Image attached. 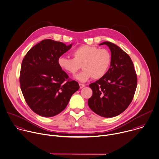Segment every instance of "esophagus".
Wrapping results in <instances>:
<instances>
[{"mask_svg":"<svg viewBox=\"0 0 159 159\" xmlns=\"http://www.w3.org/2000/svg\"><path fill=\"white\" fill-rule=\"evenodd\" d=\"M79 85H80V89H82L83 88H84V87L85 86V85H84V84H81V83H80V84H79Z\"/></svg>","mask_w":159,"mask_h":159,"instance_id":"obj_1","label":"esophagus"}]
</instances>
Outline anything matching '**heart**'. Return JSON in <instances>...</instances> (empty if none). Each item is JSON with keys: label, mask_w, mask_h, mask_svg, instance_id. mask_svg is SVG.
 Segmentation results:
<instances>
[{"label": "heart", "mask_w": 159, "mask_h": 159, "mask_svg": "<svg viewBox=\"0 0 159 159\" xmlns=\"http://www.w3.org/2000/svg\"><path fill=\"white\" fill-rule=\"evenodd\" d=\"M73 58L60 56L57 60L59 67L70 75H75L81 68L83 70L75 76L81 81L86 82L93 77L94 80L103 78L108 71L111 61V54L106 49L96 46H81L72 52Z\"/></svg>", "instance_id": "heart-1"}]
</instances>
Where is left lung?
I'll return each instance as SVG.
<instances>
[{
	"instance_id": "left-lung-1",
	"label": "left lung",
	"mask_w": 159,
	"mask_h": 159,
	"mask_svg": "<svg viewBox=\"0 0 159 159\" xmlns=\"http://www.w3.org/2000/svg\"><path fill=\"white\" fill-rule=\"evenodd\" d=\"M107 45L111 52V61L106 75L90 84L93 96L88 106L96 114L106 118L123 112L131 102L137 86V75L129 56L110 42Z\"/></svg>"
}]
</instances>
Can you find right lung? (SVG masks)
I'll return each mask as SVG.
<instances>
[{
  "label": "right lung",
  "mask_w": 159,
  "mask_h": 159,
  "mask_svg": "<svg viewBox=\"0 0 159 159\" xmlns=\"http://www.w3.org/2000/svg\"><path fill=\"white\" fill-rule=\"evenodd\" d=\"M72 47L61 42L44 39L33 47L24 57L20 83L25 99L38 115L51 117L67 106L71 96L80 89L78 83L58 65V58Z\"/></svg>",
  "instance_id": "1"
}]
</instances>
